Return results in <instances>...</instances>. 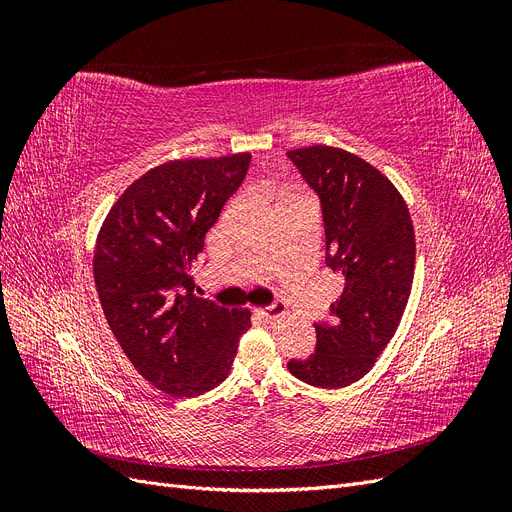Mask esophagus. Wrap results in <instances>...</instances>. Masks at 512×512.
Instances as JSON below:
<instances>
[{
    "label": "esophagus",
    "mask_w": 512,
    "mask_h": 512,
    "mask_svg": "<svg viewBox=\"0 0 512 512\" xmlns=\"http://www.w3.org/2000/svg\"><path fill=\"white\" fill-rule=\"evenodd\" d=\"M256 312H258L262 318L273 320V318H280V316L286 314V305H284L282 301H273V303L267 305V307H258Z\"/></svg>",
    "instance_id": "esophagus-1"
}]
</instances>
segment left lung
<instances>
[{"label":"left lung","instance_id":"8db88e82","mask_svg":"<svg viewBox=\"0 0 512 512\" xmlns=\"http://www.w3.org/2000/svg\"><path fill=\"white\" fill-rule=\"evenodd\" d=\"M318 200L324 262L344 277L327 320L316 322V348L288 369L320 389L361 380L391 342L410 297L414 230L404 198L380 170L335 147L286 153Z\"/></svg>","mask_w":512,"mask_h":512}]
</instances>
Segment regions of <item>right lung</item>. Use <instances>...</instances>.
I'll return each instance as SVG.
<instances>
[{
  "label": "right lung",
  "mask_w": 512,
  "mask_h": 512,
  "mask_svg": "<svg viewBox=\"0 0 512 512\" xmlns=\"http://www.w3.org/2000/svg\"><path fill=\"white\" fill-rule=\"evenodd\" d=\"M250 162V153H235L151 168L119 196L98 235L94 280L108 327L138 374L168 395H203L224 382L252 327L247 309L196 297L190 275Z\"/></svg>",
  "instance_id": "add662e5"
}]
</instances>
